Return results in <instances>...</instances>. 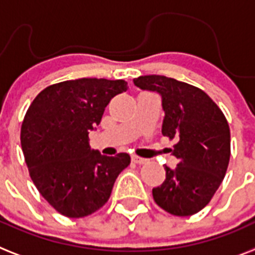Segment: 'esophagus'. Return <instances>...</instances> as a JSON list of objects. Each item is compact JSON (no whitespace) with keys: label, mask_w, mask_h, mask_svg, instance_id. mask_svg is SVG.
<instances>
[{"label":"esophagus","mask_w":255,"mask_h":255,"mask_svg":"<svg viewBox=\"0 0 255 255\" xmlns=\"http://www.w3.org/2000/svg\"><path fill=\"white\" fill-rule=\"evenodd\" d=\"M131 160L134 161V163H135V164H144V163H147V159H144V157H140V156H136V155H132Z\"/></svg>","instance_id":"esophagus-1"}]
</instances>
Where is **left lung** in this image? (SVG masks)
<instances>
[{
	"label": "left lung",
	"instance_id": "1",
	"mask_svg": "<svg viewBox=\"0 0 255 255\" xmlns=\"http://www.w3.org/2000/svg\"><path fill=\"white\" fill-rule=\"evenodd\" d=\"M140 90L161 96V132L176 139L177 167H165V180L152 189L157 206L176 216H190L208 205L226 176L231 132L226 116L201 88L164 75L134 79Z\"/></svg>",
	"mask_w": 255,
	"mask_h": 255
}]
</instances>
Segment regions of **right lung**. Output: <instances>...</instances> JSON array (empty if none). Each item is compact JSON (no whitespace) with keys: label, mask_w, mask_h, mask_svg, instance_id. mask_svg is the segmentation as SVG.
<instances>
[{"label":"right lung","mask_w":255,"mask_h":255,"mask_svg":"<svg viewBox=\"0 0 255 255\" xmlns=\"http://www.w3.org/2000/svg\"><path fill=\"white\" fill-rule=\"evenodd\" d=\"M123 79L81 78L52 85L29 105L20 130L27 168L40 194L67 218L91 215L107 203L129 153L105 156L91 150L88 131L105 107L125 92Z\"/></svg>","instance_id":"1"}]
</instances>
